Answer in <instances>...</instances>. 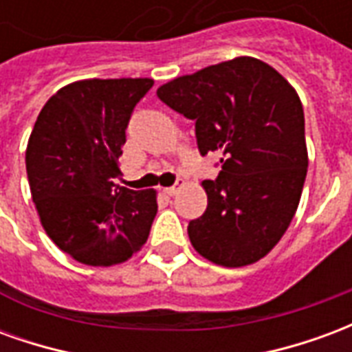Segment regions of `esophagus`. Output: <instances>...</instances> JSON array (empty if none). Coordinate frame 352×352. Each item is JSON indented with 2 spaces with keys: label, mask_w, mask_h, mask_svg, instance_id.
I'll list each match as a JSON object with an SVG mask.
<instances>
[{
  "label": "esophagus",
  "mask_w": 352,
  "mask_h": 352,
  "mask_svg": "<svg viewBox=\"0 0 352 352\" xmlns=\"http://www.w3.org/2000/svg\"><path fill=\"white\" fill-rule=\"evenodd\" d=\"M179 186H181V183L173 184V186H166V188H164V194H168V196H175L177 192H179Z\"/></svg>",
  "instance_id": "34e87169"
}]
</instances>
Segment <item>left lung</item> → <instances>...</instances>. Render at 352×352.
Wrapping results in <instances>:
<instances>
[{
	"mask_svg": "<svg viewBox=\"0 0 352 352\" xmlns=\"http://www.w3.org/2000/svg\"><path fill=\"white\" fill-rule=\"evenodd\" d=\"M196 122L201 156L221 154V173L201 186L207 209L188 224L192 247L213 264L264 258L294 217L307 175L302 101L262 60L239 56L183 75L158 90Z\"/></svg>",
	"mask_w": 352,
	"mask_h": 352,
	"instance_id": "1",
	"label": "left lung"
}]
</instances>
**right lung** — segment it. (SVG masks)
Instances as JSON below:
<instances>
[{
    "instance_id": "1",
    "label": "right lung",
    "mask_w": 352,
    "mask_h": 352,
    "mask_svg": "<svg viewBox=\"0 0 352 352\" xmlns=\"http://www.w3.org/2000/svg\"><path fill=\"white\" fill-rule=\"evenodd\" d=\"M153 79H87L60 88L35 120L26 171L47 236L80 264L115 265L145 245L156 190L115 183L133 107Z\"/></svg>"
}]
</instances>
